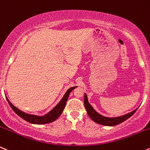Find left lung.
Here are the masks:
<instances>
[{
	"mask_svg": "<svg viewBox=\"0 0 150 150\" xmlns=\"http://www.w3.org/2000/svg\"><path fill=\"white\" fill-rule=\"evenodd\" d=\"M84 106L86 111H87V113L88 114V116L93 121L97 123V124H99L101 125H104V126H116L121 123L124 122V121L127 120L128 118H130L133 115V114L136 112L138 108L136 110H135L133 112H130V113L125 114V115L121 116V117H104V116L101 115L99 113L96 112V110L93 109V107L91 106V105L88 103V100L87 95H84Z\"/></svg>",
	"mask_w": 150,
	"mask_h": 150,
	"instance_id": "left-lung-1",
	"label": "left lung"
}]
</instances>
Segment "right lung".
<instances>
[{"instance_id": "1", "label": "right lung", "mask_w": 150, "mask_h": 150, "mask_svg": "<svg viewBox=\"0 0 150 150\" xmlns=\"http://www.w3.org/2000/svg\"><path fill=\"white\" fill-rule=\"evenodd\" d=\"M77 86H74V87H71L70 88H69L67 90V91L65 93L64 96H63L62 100L59 101V103H58L52 110L50 111L48 113L45 114L44 116H41V117H40V116L32 115V114H26L25 112L19 110L18 108H17V107L14 106V105L10 103V100L8 99V98H6V100L9 103V105H10V106L11 107L12 110H13L19 117H20L22 119H24V120L33 124H49V123L53 122L54 121H55L56 119L61 115L63 110H64L65 105H66L67 101L70 93Z\"/></svg>"}]
</instances>
